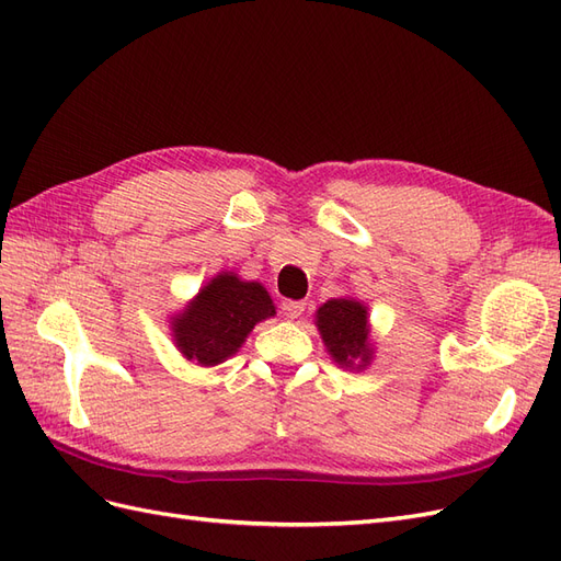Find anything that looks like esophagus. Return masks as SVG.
Instances as JSON below:
<instances>
[{
	"label": "esophagus",
	"mask_w": 561,
	"mask_h": 561,
	"mask_svg": "<svg viewBox=\"0 0 561 561\" xmlns=\"http://www.w3.org/2000/svg\"><path fill=\"white\" fill-rule=\"evenodd\" d=\"M280 309L287 318H299L304 313V309H307V304L299 301V299H285Z\"/></svg>",
	"instance_id": "34e87169"
}]
</instances>
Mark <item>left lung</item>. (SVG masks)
I'll return each mask as SVG.
<instances>
[{"label": "left lung", "instance_id": "obj_1", "mask_svg": "<svg viewBox=\"0 0 561 561\" xmlns=\"http://www.w3.org/2000/svg\"><path fill=\"white\" fill-rule=\"evenodd\" d=\"M316 325L332 360L342 367L365 369L371 360L367 307L358 299H330L316 311Z\"/></svg>", "mask_w": 561, "mask_h": 561}]
</instances>
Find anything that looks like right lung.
Instances as JSON below:
<instances>
[{
  "mask_svg": "<svg viewBox=\"0 0 561 561\" xmlns=\"http://www.w3.org/2000/svg\"><path fill=\"white\" fill-rule=\"evenodd\" d=\"M276 316V307L260 283L241 280L231 271L215 276L180 311L171 328L175 346L186 360L215 367L241 348L257 322Z\"/></svg>",
  "mask_w": 561,
  "mask_h": 561,
  "instance_id": "obj_1",
  "label": "right lung"
}]
</instances>
